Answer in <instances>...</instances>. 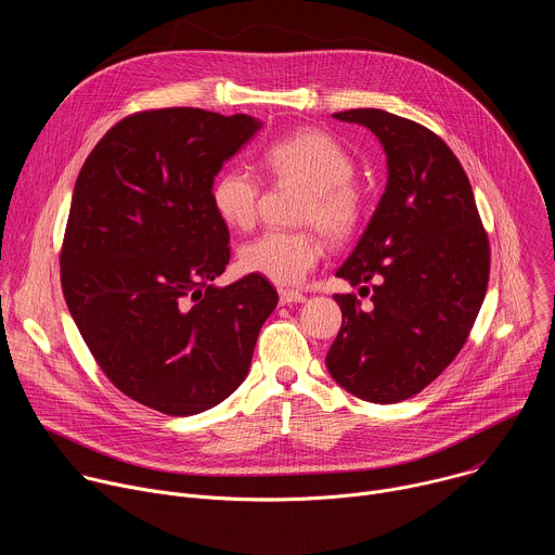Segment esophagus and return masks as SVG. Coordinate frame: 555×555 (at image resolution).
<instances>
[{"label": "esophagus", "mask_w": 555, "mask_h": 555, "mask_svg": "<svg viewBox=\"0 0 555 555\" xmlns=\"http://www.w3.org/2000/svg\"><path fill=\"white\" fill-rule=\"evenodd\" d=\"M281 305H292V302H302L307 296L302 292H294V289H281L279 292Z\"/></svg>", "instance_id": "obj_1"}]
</instances>
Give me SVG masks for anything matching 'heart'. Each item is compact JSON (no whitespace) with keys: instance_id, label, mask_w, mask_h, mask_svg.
Returning <instances> with one entry per match:
<instances>
[{"instance_id":"heart-1","label":"heart","mask_w":555,"mask_h":555,"mask_svg":"<svg viewBox=\"0 0 555 555\" xmlns=\"http://www.w3.org/2000/svg\"><path fill=\"white\" fill-rule=\"evenodd\" d=\"M261 163L276 180H296L309 186L300 219L319 223L330 240L345 242L360 228L364 197L351 182L353 157L330 133L298 131L274 140L263 151ZM210 202L221 221L246 230L259 217L261 182L248 169H225L210 186ZM321 257V236L309 228H270L240 250L246 272L285 287L298 285Z\"/></svg>"}]
</instances>
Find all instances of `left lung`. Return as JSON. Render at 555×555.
Returning a JSON list of instances; mask_svg holds the SVG:
<instances>
[{
	"label": "left lung",
	"mask_w": 555,
	"mask_h": 555,
	"mask_svg": "<svg viewBox=\"0 0 555 555\" xmlns=\"http://www.w3.org/2000/svg\"><path fill=\"white\" fill-rule=\"evenodd\" d=\"M371 129L388 180L356 250L336 276L373 283L371 309L334 294L343 327L330 347L332 377L356 398L395 404L426 388L456 358L490 279V242L469 180L430 129L382 109L334 114Z\"/></svg>",
	"instance_id": "obj_1"
}]
</instances>
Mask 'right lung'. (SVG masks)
<instances>
[{
    "label": "right lung",
    "mask_w": 555,
    "mask_h": 555,
    "mask_svg": "<svg viewBox=\"0 0 555 555\" xmlns=\"http://www.w3.org/2000/svg\"><path fill=\"white\" fill-rule=\"evenodd\" d=\"M259 129L246 114L138 112L101 138L74 184L61 248L67 309L112 384L165 415L223 402L279 302L259 274L212 285L230 234L210 186Z\"/></svg>",
    "instance_id": "1"
}]
</instances>
